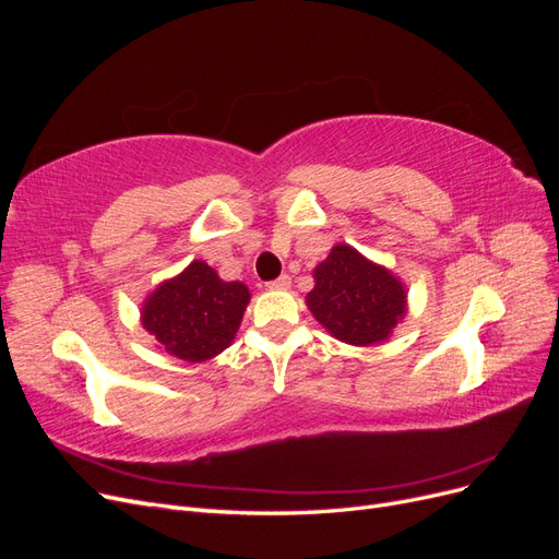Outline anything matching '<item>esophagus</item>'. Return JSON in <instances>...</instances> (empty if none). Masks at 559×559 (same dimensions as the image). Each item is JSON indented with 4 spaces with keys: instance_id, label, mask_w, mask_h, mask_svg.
I'll return each mask as SVG.
<instances>
[{
    "instance_id": "34e87169",
    "label": "esophagus",
    "mask_w": 559,
    "mask_h": 559,
    "mask_svg": "<svg viewBox=\"0 0 559 559\" xmlns=\"http://www.w3.org/2000/svg\"><path fill=\"white\" fill-rule=\"evenodd\" d=\"M289 286H292V277H289V275H280L275 282H270V284H267V289L284 292V289H289Z\"/></svg>"
}]
</instances>
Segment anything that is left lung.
<instances>
[{
	"mask_svg": "<svg viewBox=\"0 0 559 559\" xmlns=\"http://www.w3.org/2000/svg\"><path fill=\"white\" fill-rule=\"evenodd\" d=\"M306 296L312 317L335 341L370 347L389 335L408 312V289L392 270L366 259L349 245H335L314 270Z\"/></svg>",
	"mask_w": 559,
	"mask_h": 559,
	"instance_id": "8db88e82",
	"label": "left lung"
}]
</instances>
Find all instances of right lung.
Here are the masks:
<instances>
[{
	"label": "right lung",
	"instance_id": "right-lung-1",
	"mask_svg": "<svg viewBox=\"0 0 559 559\" xmlns=\"http://www.w3.org/2000/svg\"><path fill=\"white\" fill-rule=\"evenodd\" d=\"M249 300L247 284L226 282L212 265L195 259L144 298L140 319L158 349L202 364L230 347Z\"/></svg>",
	"mask_w": 559,
	"mask_h": 559
}]
</instances>
